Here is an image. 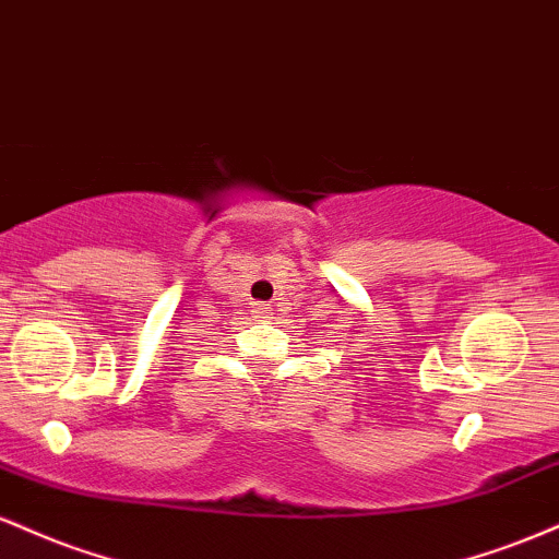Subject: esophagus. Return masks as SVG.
I'll list each match as a JSON object with an SVG mask.
<instances>
[{
	"label": "esophagus",
	"mask_w": 559,
	"mask_h": 559,
	"mask_svg": "<svg viewBox=\"0 0 559 559\" xmlns=\"http://www.w3.org/2000/svg\"><path fill=\"white\" fill-rule=\"evenodd\" d=\"M273 312V307L271 305H258V316L260 318H267Z\"/></svg>",
	"instance_id": "1"
}]
</instances>
